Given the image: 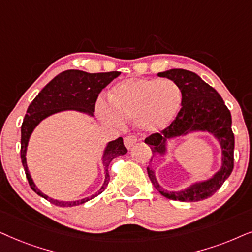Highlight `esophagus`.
<instances>
[{"label":"esophagus","mask_w":252,"mask_h":252,"mask_svg":"<svg viewBox=\"0 0 252 252\" xmlns=\"http://www.w3.org/2000/svg\"><path fill=\"white\" fill-rule=\"evenodd\" d=\"M137 141H138V138H137L136 135H129L124 138V145L128 149H131Z\"/></svg>","instance_id":"obj_1"}]
</instances>
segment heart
Returning <instances> with one entry per match:
<instances>
[{
    "label": "heart",
    "mask_w": 252,
    "mask_h": 252,
    "mask_svg": "<svg viewBox=\"0 0 252 252\" xmlns=\"http://www.w3.org/2000/svg\"><path fill=\"white\" fill-rule=\"evenodd\" d=\"M110 104L97 103L101 119L114 126L135 120L143 131L156 132L173 122L183 103L179 85L170 79L130 78L121 81L109 93Z\"/></svg>",
    "instance_id": "b5f03b06"
}]
</instances>
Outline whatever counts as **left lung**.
Masks as SVG:
<instances>
[{
  "instance_id": "8db88e82",
  "label": "left lung",
  "mask_w": 252,
  "mask_h": 252,
  "mask_svg": "<svg viewBox=\"0 0 252 252\" xmlns=\"http://www.w3.org/2000/svg\"><path fill=\"white\" fill-rule=\"evenodd\" d=\"M158 75L179 85L183 92V107L176 120L167 128L145 138V143L152 150V155H164L168 139L185 136L192 131H207L214 135L220 142L222 166L211 179L190 185L180 192H165L156 179L155 171L150 167H148L149 178L156 189L167 199L184 202L201 201L220 189L234 168L235 137L231 130V114L218 92L195 73L173 68L158 73Z\"/></svg>"
}]
</instances>
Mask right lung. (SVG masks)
<instances>
[{"label":"right lung","instance_id":"add662e5","mask_svg":"<svg viewBox=\"0 0 252 252\" xmlns=\"http://www.w3.org/2000/svg\"><path fill=\"white\" fill-rule=\"evenodd\" d=\"M120 74L121 72L87 73L79 71V69L63 71L57 75L56 78H53L45 87L41 89L39 94L33 98V101L29 106L21 128L22 164H23L29 185H30L33 192H36L38 195L43 196L44 199L49 200L53 205L59 207L82 205V203L89 201L93 197L97 196L100 193H102L110 180L109 173H108V166H109L110 161L117 156L126 155L128 150L123 144L122 137H119L115 141L108 143L102 157L106 179H104V183L100 190H98V193H95L93 195L85 197V199L76 200V201H59V200L51 199L45 194L41 193L34 185L32 178L30 176V172L28 170L25 155H27L28 143L31 133L44 119L56 113H59V111L78 110L93 116V113L95 111V102H96L98 94Z\"/></svg>","mask_w":252,"mask_h":252}]
</instances>
